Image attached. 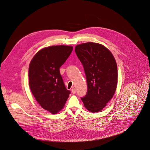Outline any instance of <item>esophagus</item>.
Returning a JSON list of instances; mask_svg holds the SVG:
<instances>
[{
    "label": "esophagus",
    "mask_w": 150,
    "mask_h": 150,
    "mask_svg": "<svg viewBox=\"0 0 150 150\" xmlns=\"http://www.w3.org/2000/svg\"><path fill=\"white\" fill-rule=\"evenodd\" d=\"M71 91H72V93L73 94H75V93H76V89H75V88H73V89H72Z\"/></svg>",
    "instance_id": "34e87169"
}]
</instances>
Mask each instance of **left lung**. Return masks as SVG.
Here are the masks:
<instances>
[{
    "mask_svg": "<svg viewBox=\"0 0 150 150\" xmlns=\"http://www.w3.org/2000/svg\"><path fill=\"white\" fill-rule=\"evenodd\" d=\"M75 50L83 65L88 85L87 93L81 100L88 111L99 112L112 98L117 89L116 61L107 47L97 43L76 45Z\"/></svg>",
    "mask_w": 150,
    "mask_h": 150,
    "instance_id": "8db88e82",
    "label": "left lung"
}]
</instances>
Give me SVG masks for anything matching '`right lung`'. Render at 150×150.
<instances>
[{
	"mask_svg": "<svg viewBox=\"0 0 150 150\" xmlns=\"http://www.w3.org/2000/svg\"><path fill=\"white\" fill-rule=\"evenodd\" d=\"M73 50L70 46H52L39 50L31 60L29 85L37 102L53 114L64 107L71 91L60 74V67Z\"/></svg>",
	"mask_w": 150,
	"mask_h": 150,
	"instance_id": "right-lung-1",
	"label": "right lung"
}]
</instances>
